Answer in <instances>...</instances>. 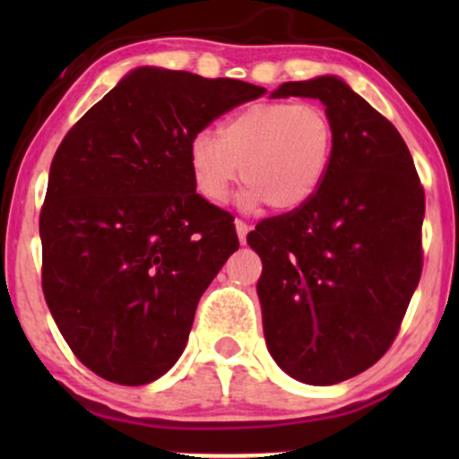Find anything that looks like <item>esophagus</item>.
<instances>
[{"label": "esophagus", "mask_w": 459, "mask_h": 459, "mask_svg": "<svg viewBox=\"0 0 459 459\" xmlns=\"http://www.w3.org/2000/svg\"><path fill=\"white\" fill-rule=\"evenodd\" d=\"M235 229H237V235H239L241 244H246V235L247 230H250V226H247L244 220H235Z\"/></svg>", "instance_id": "obj_1"}]
</instances>
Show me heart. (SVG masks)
Here are the masks:
<instances>
[{"instance_id":"obj_1","label":"heart","mask_w":459,"mask_h":459,"mask_svg":"<svg viewBox=\"0 0 459 459\" xmlns=\"http://www.w3.org/2000/svg\"><path fill=\"white\" fill-rule=\"evenodd\" d=\"M334 144V123L321 105L261 101L229 116L218 138L209 131L194 135L189 172L209 203H224L241 175L246 207L263 203L270 212L289 213L324 186Z\"/></svg>"}]
</instances>
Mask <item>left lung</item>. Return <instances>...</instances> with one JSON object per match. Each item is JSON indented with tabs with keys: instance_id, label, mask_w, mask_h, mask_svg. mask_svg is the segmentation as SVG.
<instances>
[{
	"instance_id": "obj_1",
	"label": "left lung",
	"mask_w": 459,
	"mask_h": 459,
	"mask_svg": "<svg viewBox=\"0 0 459 459\" xmlns=\"http://www.w3.org/2000/svg\"><path fill=\"white\" fill-rule=\"evenodd\" d=\"M273 97L319 99L336 131L315 198L247 233L267 350L291 377L328 386L376 365L402 328L423 272L425 192L399 131L345 82H287Z\"/></svg>"
}]
</instances>
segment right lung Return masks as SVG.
Segmentation results:
<instances>
[{"label":"right lung","mask_w":459,"mask_h":459,"mask_svg":"<svg viewBox=\"0 0 459 459\" xmlns=\"http://www.w3.org/2000/svg\"><path fill=\"white\" fill-rule=\"evenodd\" d=\"M265 88L135 68L68 129L40 209L43 293L79 360L140 386L183 354L198 299L239 247L196 194L189 142Z\"/></svg>","instance_id":"right-lung-1"}]
</instances>
